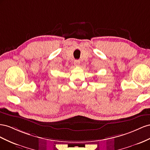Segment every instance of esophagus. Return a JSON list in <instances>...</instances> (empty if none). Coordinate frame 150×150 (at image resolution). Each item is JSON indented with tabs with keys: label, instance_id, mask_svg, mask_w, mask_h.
<instances>
[{
	"label": "esophagus",
	"instance_id": "34e87169",
	"mask_svg": "<svg viewBox=\"0 0 150 150\" xmlns=\"http://www.w3.org/2000/svg\"><path fill=\"white\" fill-rule=\"evenodd\" d=\"M80 63V60H78V59H76V60L74 61V65H75V66H76V67L79 66Z\"/></svg>",
	"mask_w": 150,
	"mask_h": 150
}]
</instances>
